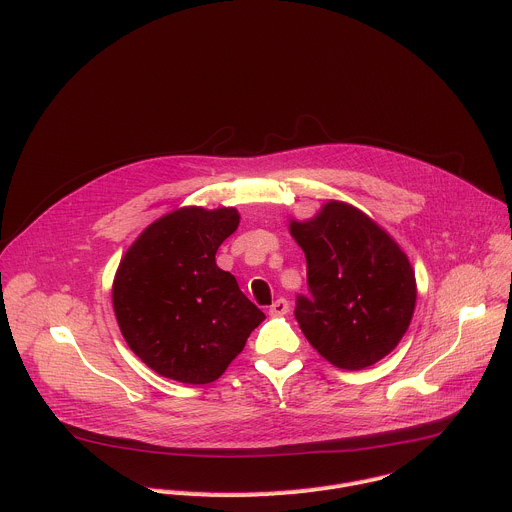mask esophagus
I'll list each match as a JSON object with an SVG mask.
<instances>
[{"label":"esophagus","instance_id":"1","mask_svg":"<svg viewBox=\"0 0 512 512\" xmlns=\"http://www.w3.org/2000/svg\"><path fill=\"white\" fill-rule=\"evenodd\" d=\"M289 312V302L285 300V298H279V300H275L273 304H271V308H269V316H283V314H287Z\"/></svg>","mask_w":512,"mask_h":512}]
</instances>
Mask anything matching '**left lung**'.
Returning a JSON list of instances; mask_svg holds the SVG:
<instances>
[{
    "label": "left lung",
    "instance_id": "left-lung-1",
    "mask_svg": "<svg viewBox=\"0 0 512 512\" xmlns=\"http://www.w3.org/2000/svg\"><path fill=\"white\" fill-rule=\"evenodd\" d=\"M289 233L306 253L310 296L296 320L338 369L360 371L387 356L413 318L415 273L401 247L358 208L330 200Z\"/></svg>",
    "mask_w": 512,
    "mask_h": 512
}]
</instances>
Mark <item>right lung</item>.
I'll return each instance as SVG.
<instances>
[{
    "mask_svg": "<svg viewBox=\"0 0 512 512\" xmlns=\"http://www.w3.org/2000/svg\"><path fill=\"white\" fill-rule=\"evenodd\" d=\"M239 227L235 208H178L123 255L113 310L129 348L158 375L206 385L221 377L265 314L216 251Z\"/></svg>",
    "mask_w": 512,
    "mask_h": 512,
    "instance_id": "right-lung-1",
    "label": "right lung"
}]
</instances>
